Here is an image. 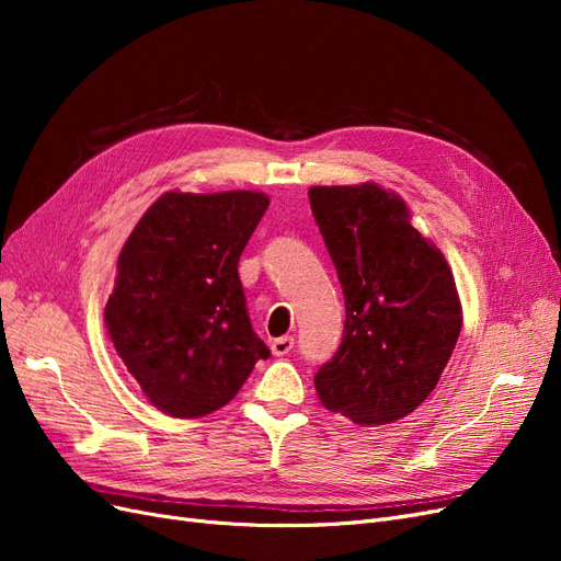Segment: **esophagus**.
Instances as JSON below:
<instances>
[{
	"instance_id": "esophagus-1",
	"label": "esophagus",
	"mask_w": 561,
	"mask_h": 561,
	"mask_svg": "<svg viewBox=\"0 0 561 561\" xmlns=\"http://www.w3.org/2000/svg\"><path fill=\"white\" fill-rule=\"evenodd\" d=\"M293 346H295L293 336H278V339H274V342H271V353L278 355V358H283V355L293 351Z\"/></svg>"
}]
</instances>
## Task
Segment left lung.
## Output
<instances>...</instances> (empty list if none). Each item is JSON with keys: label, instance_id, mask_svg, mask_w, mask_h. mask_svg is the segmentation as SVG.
I'll return each instance as SVG.
<instances>
[{"label": "left lung", "instance_id": "obj_1", "mask_svg": "<svg viewBox=\"0 0 561 561\" xmlns=\"http://www.w3.org/2000/svg\"><path fill=\"white\" fill-rule=\"evenodd\" d=\"M309 201L346 304L342 344L316 371V393L358 426L393 423L433 393L461 334L451 268L404 201L375 182L311 186Z\"/></svg>", "mask_w": 561, "mask_h": 561}]
</instances>
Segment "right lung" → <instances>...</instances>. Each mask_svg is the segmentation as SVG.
<instances>
[{
    "label": "right lung",
    "instance_id": "1",
    "mask_svg": "<svg viewBox=\"0 0 561 561\" xmlns=\"http://www.w3.org/2000/svg\"><path fill=\"white\" fill-rule=\"evenodd\" d=\"M266 208L262 192H168L118 254L105 325L118 358L168 416L219 410L271 355L250 325L239 278Z\"/></svg>",
    "mask_w": 561,
    "mask_h": 561
}]
</instances>
